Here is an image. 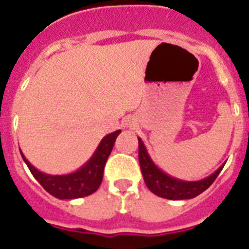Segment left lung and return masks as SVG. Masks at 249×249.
I'll list each match as a JSON object with an SVG mask.
<instances>
[{"label": "left lung", "mask_w": 249, "mask_h": 249, "mask_svg": "<svg viewBox=\"0 0 249 249\" xmlns=\"http://www.w3.org/2000/svg\"><path fill=\"white\" fill-rule=\"evenodd\" d=\"M139 160L142 176L147 188L157 196L170 199V200H184V199L197 196L213 184L224 166L222 165L215 173L199 181H184V180L175 179L161 171L155 165L141 139H139Z\"/></svg>", "instance_id": "obj_1"}]
</instances>
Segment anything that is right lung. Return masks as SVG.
I'll return each mask as SVG.
<instances>
[{"instance_id":"obj_1","label":"right lung","mask_w":249,"mask_h":249,"mask_svg":"<svg viewBox=\"0 0 249 249\" xmlns=\"http://www.w3.org/2000/svg\"><path fill=\"white\" fill-rule=\"evenodd\" d=\"M120 132L121 131L118 129L106 136L88 162H86V165H83L79 170H76L75 173L67 175H48L41 173L26 160L21 151L20 152L34 178L49 194L58 199H78L93 194L99 188L103 180L104 166Z\"/></svg>"}]
</instances>
